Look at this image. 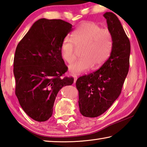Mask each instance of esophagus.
I'll use <instances>...</instances> for the list:
<instances>
[{
    "instance_id": "34e87169",
    "label": "esophagus",
    "mask_w": 147,
    "mask_h": 147,
    "mask_svg": "<svg viewBox=\"0 0 147 147\" xmlns=\"http://www.w3.org/2000/svg\"><path fill=\"white\" fill-rule=\"evenodd\" d=\"M73 78H74V83L75 84L77 80V76L76 75H73Z\"/></svg>"
}]
</instances>
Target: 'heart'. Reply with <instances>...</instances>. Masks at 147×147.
<instances>
[{
    "mask_svg": "<svg viewBox=\"0 0 147 147\" xmlns=\"http://www.w3.org/2000/svg\"><path fill=\"white\" fill-rule=\"evenodd\" d=\"M73 40L66 36L61 44V52L64 60L71 63L75 60V49L84 47L83 58L69 66L73 74H80L89 71L94 65H101L110 57L113 47V37L109 29L102 28L96 22H82L72 34Z\"/></svg>",
    "mask_w": 147,
    "mask_h": 147,
    "instance_id": "heart-1",
    "label": "heart"
}]
</instances>
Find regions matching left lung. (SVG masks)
Wrapping results in <instances>:
<instances>
[{
    "instance_id": "1",
    "label": "left lung",
    "mask_w": 147,
    "mask_h": 147,
    "mask_svg": "<svg viewBox=\"0 0 147 147\" xmlns=\"http://www.w3.org/2000/svg\"><path fill=\"white\" fill-rule=\"evenodd\" d=\"M113 37L110 57L98 70L78 78L80 112L83 116L95 118L113 105L121 94L129 69L130 44L118 18L112 12L103 15Z\"/></svg>"
}]
</instances>
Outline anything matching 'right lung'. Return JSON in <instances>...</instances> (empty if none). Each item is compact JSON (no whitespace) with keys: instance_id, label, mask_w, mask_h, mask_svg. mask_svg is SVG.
I'll use <instances>...</instances> for the list:
<instances>
[{"instance_id":"add662e5","label":"right lung","mask_w":147,"mask_h":147,"mask_svg":"<svg viewBox=\"0 0 147 147\" xmlns=\"http://www.w3.org/2000/svg\"><path fill=\"white\" fill-rule=\"evenodd\" d=\"M60 19L36 21L16 48L13 62L15 94L21 107L35 121L52 116L55 100L63 86L73 84V77H63L67 71L61 44L73 30Z\"/></svg>"}]
</instances>
